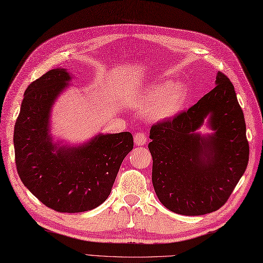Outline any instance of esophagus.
I'll list each match as a JSON object with an SVG mask.
<instances>
[{"label": "esophagus", "mask_w": 263, "mask_h": 263, "mask_svg": "<svg viewBox=\"0 0 263 263\" xmlns=\"http://www.w3.org/2000/svg\"><path fill=\"white\" fill-rule=\"evenodd\" d=\"M134 142L137 146H143L147 143V137L143 132H139L135 134V137H134Z\"/></svg>", "instance_id": "34e87169"}]
</instances>
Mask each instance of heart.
I'll return each mask as SVG.
<instances>
[{
    "label": "heart",
    "mask_w": 263,
    "mask_h": 263,
    "mask_svg": "<svg viewBox=\"0 0 263 263\" xmlns=\"http://www.w3.org/2000/svg\"><path fill=\"white\" fill-rule=\"evenodd\" d=\"M189 97L187 89L183 83H157L135 99V105L147 109L153 119H164L174 116L184 107Z\"/></svg>",
    "instance_id": "1"
}]
</instances>
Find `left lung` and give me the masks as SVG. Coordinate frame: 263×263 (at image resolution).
<instances>
[{
    "instance_id": "8db88e82",
    "label": "left lung",
    "mask_w": 263,
    "mask_h": 263,
    "mask_svg": "<svg viewBox=\"0 0 263 263\" xmlns=\"http://www.w3.org/2000/svg\"><path fill=\"white\" fill-rule=\"evenodd\" d=\"M186 111L151 128L152 181L165 208L182 215H203L227 203L249 162L245 115L228 77ZM210 116L212 136L195 130Z\"/></svg>"
}]
</instances>
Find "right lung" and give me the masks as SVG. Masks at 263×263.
<instances>
[{
    "mask_svg": "<svg viewBox=\"0 0 263 263\" xmlns=\"http://www.w3.org/2000/svg\"><path fill=\"white\" fill-rule=\"evenodd\" d=\"M70 79L66 69H52L30 83L13 140L17 174L31 193L57 212L79 213L107 200L134 140L124 132L98 135L79 147L51 142V107Z\"/></svg>",
    "mask_w": 263,
    "mask_h": 263,
    "instance_id": "add662e5",
    "label": "right lung"
}]
</instances>
